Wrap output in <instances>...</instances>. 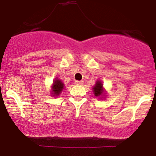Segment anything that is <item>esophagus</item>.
I'll return each mask as SVG.
<instances>
[{
    "label": "esophagus",
    "instance_id": "obj_1",
    "mask_svg": "<svg viewBox=\"0 0 156 156\" xmlns=\"http://www.w3.org/2000/svg\"><path fill=\"white\" fill-rule=\"evenodd\" d=\"M84 84V81H75V85H82Z\"/></svg>",
    "mask_w": 156,
    "mask_h": 156
}]
</instances>
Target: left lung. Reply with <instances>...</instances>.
Wrapping results in <instances>:
<instances>
[{
  "mask_svg": "<svg viewBox=\"0 0 156 156\" xmlns=\"http://www.w3.org/2000/svg\"><path fill=\"white\" fill-rule=\"evenodd\" d=\"M92 91L94 96L97 97L98 99L103 100L106 98V90L103 87V83L100 80H97L95 82V85L92 87Z\"/></svg>",
  "mask_w": 156,
  "mask_h": 156,
  "instance_id": "8db88e82",
  "label": "left lung"
}]
</instances>
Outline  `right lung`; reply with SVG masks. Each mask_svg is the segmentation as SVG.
I'll list each match as a JSON object with an SVG mask.
<instances>
[{"instance_id":"add662e5","label":"right lung","mask_w":156,"mask_h":156,"mask_svg":"<svg viewBox=\"0 0 156 156\" xmlns=\"http://www.w3.org/2000/svg\"><path fill=\"white\" fill-rule=\"evenodd\" d=\"M64 88H65V85H64L63 81L62 80L58 79V78H55L53 81V84L51 85V94L53 97L56 98L58 95H60L61 93L63 91Z\"/></svg>"}]
</instances>
